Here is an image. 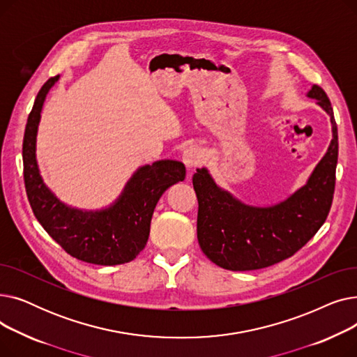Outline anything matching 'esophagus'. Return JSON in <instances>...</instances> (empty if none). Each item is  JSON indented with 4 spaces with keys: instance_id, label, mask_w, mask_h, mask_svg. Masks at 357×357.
<instances>
[{
    "instance_id": "34e87169",
    "label": "esophagus",
    "mask_w": 357,
    "mask_h": 357,
    "mask_svg": "<svg viewBox=\"0 0 357 357\" xmlns=\"http://www.w3.org/2000/svg\"><path fill=\"white\" fill-rule=\"evenodd\" d=\"M202 158L204 156H202L201 149L197 147V146L186 147L183 150V153H182V160H183V163H185V166H186V169H188V171H191V169L198 166L202 162Z\"/></svg>"
}]
</instances>
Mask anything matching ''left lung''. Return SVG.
I'll list each match as a JSON object with an SVG mask.
<instances>
[{"mask_svg": "<svg viewBox=\"0 0 357 357\" xmlns=\"http://www.w3.org/2000/svg\"><path fill=\"white\" fill-rule=\"evenodd\" d=\"M307 97L330 117L331 142L307 182L272 205H252L214 181L207 167L192 176L198 198L197 236L213 264L229 271H255L291 257L320 229L331 207L339 137L327 93L312 85Z\"/></svg>", "mask_w": 357, "mask_h": 357, "instance_id": "obj_1", "label": "left lung"}]
</instances>
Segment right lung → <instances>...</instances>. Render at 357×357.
Wrapping results in <instances>:
<instances>
[{
	"instance_id": "add662e5",
	"label": "right lung",
	"mask_w": 357,
	"mask_h": 357,
	"mask_svg": "<svg viewBox=\"0 0 357 357\" xmlns=\"http://www.w3.org/2000/svg\"><path fill=\"white\" fill-rule=\"evenodd\" d=\"M58 81L59 77L50 78L42 86L26 124L23 163L31 210L47 234L70 256L101 266L127 264L144 249L156 204L169 186L185 179V166L171 159L140 166L119 198L101 210H82L61 201L45 183L36 158L42 108Z\"/></svg>"
}]
</instances>
